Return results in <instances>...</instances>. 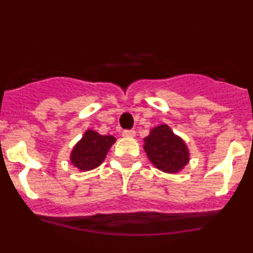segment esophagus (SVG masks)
I'll return each instance as SVG.
<instances>
[{"label":"esophagus","instance_id":"obj_1","mask_svg":"<svg viewBox=\"0 0 253 253\" xmlns=\"http://www.w3.org/2000/svg\"><path fill=\"white\" fill-rule=\"evenodd\" d=\"M123 137H125V138L135 137V131H134V130H124V131H123Z\"/></svg>","mask_w":253,"mask_h":253}]
</instances>
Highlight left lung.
<instances>
[{"label": "left lung", "instance_id": "1", "mask_svg": "<svg viewBox=\"0 0 253 253\" xmlns=\"http://www.w3.org/2000/svg\"><path fill=\"white\" fill-rule=\"evenodd\" d=\"M143 149L156 169L166 173H178L190 162V151L185 140L167 124L151 129L144 138Z\"/></svg>", "mask_w": 253, "mask_h": 253}]
</instances>
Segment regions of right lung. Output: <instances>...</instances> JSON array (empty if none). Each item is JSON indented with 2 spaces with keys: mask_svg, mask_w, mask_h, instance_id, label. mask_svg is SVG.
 Returning <instances> with one entry per match:
<instances>
[{
  "mask_svg": "<svg viewBox=\"0 0 253 253\" xmlns=\"http://www.w3.org/2000/svg\"><path fill=\"white\" fill-rule=\"evenodd\" d=\"M115 142L116 138L110 134L101 135L92 129H87L71 151L69 161L80 171H91L104 162L107 152Z\"/></svg>",
  "mask_w": 253,
  "mask_h": 253,
  "instance_id": "add662e5",
  "label": "right lung"
}]
</instances>
